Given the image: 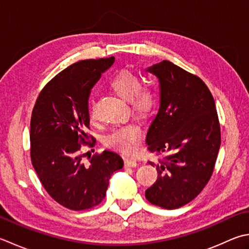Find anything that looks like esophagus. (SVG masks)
I'll return each instance as SVG.
<instances>
[{"label": "esophagus", "instance_id": "esophagus-1", "mask_svg": "<svg viewBox=\"0 0 249 249\" xmlns=\"http://www.w3.org/2000/svg\"><path fill=\"white\" fill-rule=\"evenodd\" d=\"M124 164H125L126 167H136L138 165L137 160H133V159H125Z\"/></svg>", "mask_w": 249, "mask_h": 249}]
</instances>
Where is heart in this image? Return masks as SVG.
Here are the masks:
<instances>
[{
  "label": "heart",
  "mask_w": 249,
  "mask_h": 249,
  "mask_svg": "<svg viewBox=\"0 0 249 249\" xmlns=\"http://www.w3.org/2000/svg\"><path fill=\"white\" fill-rule=\"evenodd\" d=\"M141 84L142 81L138 75L124 70L112 77L109 86L121 98L129 101L135 113L144 115L148 114L154 107L155 94L152 87ZM89 115L91 119L95 118L94 102L90 104ZM141 131L139 126L129 123L112 130L105 141L109 147L130 154L138 149Z\"/></svg>",
  "instance_id": "heart-1"
}]
</instances>
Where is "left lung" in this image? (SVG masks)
I'll return each instance as SVG.
<instances>
[{
	"instance_id": "obj_1",
	"label": "left lung",
	"mask_w": 249,
	"mask_h": 249,
	"mask_svg": "<svg viewBox=\"0 0 249 249\" xmlns=\"http://www.w3.org/2000/svg\"><path fill=\"white\" fill-rule=\"evenodd\" d=\"M160 83V108L145 143L151 152L166 153L157 167L158 179L145 198L176 209L196 198L212 177L220 148L215 100L199 77L168 60L147 68Z\"/></svg>"
}]
</instances>
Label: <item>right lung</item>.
I'll return each instance as SVG.
<instances>
[{
	"mask_svg": "<svg viewBox=\"0 0 249 249\" xmlns=\"http://www.w3.org/2000/svg\"><path fill=\"white\" fill-rule=\"evenodd\" d=\"M114 59L82 60L69 66L44 87L32 111V165L47 193L72 211L98 205L112 174L124 165L113 151L105 150L89 163L81 152V143L89 138L91 89Z\"/></svg>",
	"mask_w": 249,
	"mask_h": 249,
	"instance_id": "add662e5",
	"label": "right lung"
}]
</instances>
